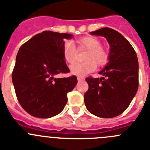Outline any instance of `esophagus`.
<instances>
[{"mask_svg": "<svg viewBox=\"0 0 150 150\" xmlns=\"http://www.w3.org/2000/svg\"><path fill=\"white\" fill-rule=\"evenodd\" d=\"M84 78L82 77V76H77V80L78 81H83L84 80Z\"/></svg>", "mask_w": 150, "mask_h": 150, "instance_id": "esophagus-1", "label": "esophagus"}]
</instances>
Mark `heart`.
I'll list each match as a JSON object with an SVG mask.
<instances>
[{
    "label": "heart",
    "mask_w": 150,
    "mask_h": 150,
    "mask_svg": "<svg viewBox=\"0 0 150 150\" xmlns=\"http://www.w3.org/2000/svg\"><path fill=\"white\" fill-rule=\"evenodd\" d=\"M77 50H86L83 54L85 62H77L71 66V72L74 75L84 76L92 72L97 66L105 64L109 59V52L101 45V41L96 37L86 36L76 40ZM64 59L67 63H74L77 57V51L73 43L66 42L62 48Z\"/></svg>",
    "instance_id": "heart-1"
}]
</instances>
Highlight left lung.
Listing matches in <instances>:
<instances>
[{
  "mask_svg": "<svg viewBox=\"0 0 150 150\" xmlns=\"http://www.w3.org/2000/svg\"><path fill=\"white\" fill-rule=\"evenodd\" d=\"M102 36L110 46L109 62L99 74L101 78L87 77L88 91L84 95L87 110L101 118L119 116L127 109L139 85L138 61L131 43L116 30L103 28L90 32Z\"/></svg>",
  "mask_w": 150,
  "mask_h": 150,
  "instance_id": "8db88e82",
  "label": "left lung"
}]
</instances>
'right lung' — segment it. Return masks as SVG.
<instances>
[{
	"label": "right lung",
	"instance_id": "right-lung-1",
	"mask_svg": "<svg viewBox=\"0 0 150 150\" xmlns=\"http://www.w3.org/2000/svg\"><path fill=\"white\" fill-rule=\"evenodd\" d=\"M72 34L45 30L22 45L12 79L20 105L31 116L50 118L63 110L67 94L77 83L76 76L55 78L70 72L64 59V40Z\"/></svg>",
	"mask_w": 150,
	"mask_h": 150
}]
</instances>
